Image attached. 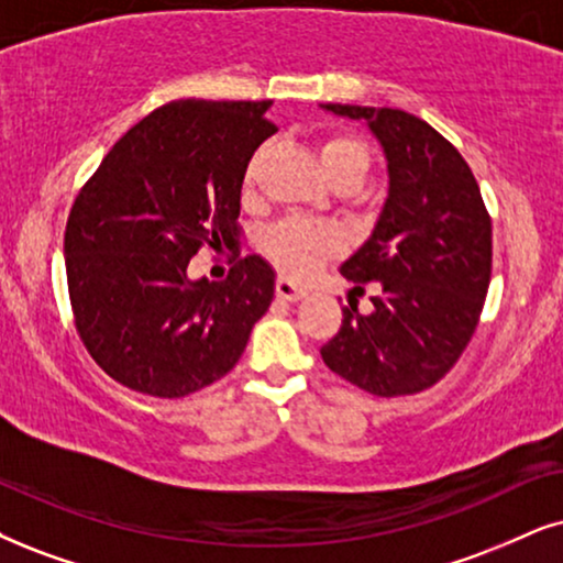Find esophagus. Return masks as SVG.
<instances>
[{"instance_id": "esophagus-1", "label": "esophagus", "mask_w": 563, "mask_h": 563, "mask_svg": "<svg viewBox=\"0 0 563 563\" xmlns=\"http://www.w3.org/2000/svg\"><path fill=\"white\" fill-rule=\"evenodd\" d=\"M275 294L277 298H283V301H301V298H306V290L301 286H296V283L286 280V277H280V280L275 283Z\"/></svg>"}]
</instances>
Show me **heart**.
Wrapping results in <instances>:
<instances>
[{"label":"heart","instance_id":"1","mask_svg":"<svg viewBox=\"0 0 563 563\" xmlns=\"http://www.w3.org/2000/svg\"><path fill=\"white\" fill-rule=\"evenodd\" d=\"M319 161H322L324 174L330 176V179L338 174H347V170H351V174L366 176L372 155H368V147L358 137H351V134H332V137H327L322 145H319ZM257 163L260 155H254L244 176L246 191L252 189L254 184ZM262 249H265V254L273 260V265L280 269L283 275L306 280V277L314 275L327 260H332L334 254L343 249V241H340V236L332 229H324V225H314L301 218H288L265 233Z\"/></svg>","mask_w":563,"mask_h":563}]
</instances>
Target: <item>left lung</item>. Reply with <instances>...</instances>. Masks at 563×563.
Segmentation results:
<instances>
[{
    "label": "left lung",
    "mask_w": 563,
    "mask_h": 563,
    "mask_svg": "<svg viewBox=\"0 0 563 563\" xmlns=\"http://www.w3.org/2000/svg\"><path fill=\"white\" fill-rule=\"evenodd\" d=\"M366 122L387 158L389 189L376 225L340 273L379 283L372 314L343 306L322 358L376 397L437 384L471 343L490 283V218L478 181L452 142L400 109L322 103Z\"/></svg>",
    "instance_id": "left-lung-1"
}]
</instances>
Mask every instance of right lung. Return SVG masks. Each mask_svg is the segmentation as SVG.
Wrapping results in <instances>:
<instances>
[{
    "label": "right lung",
    "instance_id": "1",
    "mask_svg": "<svg viewBox=\"0 0 563 563\" xmlns=\"http://www.w3.org/2000/svg\"><path fill=\"white\" fill-rule=\"evenodd\" d=\"M273 101H170L132 126L77 195L64 231L77 332L134 393L187 397L239 364L275 296L260 254L189 280L202 246L239 252L241 184Z\"/></svg>",
    "mask_w": 563,
    "mask_h": 563
}]
</instances>
